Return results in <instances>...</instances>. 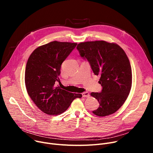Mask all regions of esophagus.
<instances>
[{"mask_svg":"<svg viewBox=\"0 0 153 153\" xmlns=\"http://www.w3.org/2000/svg\"><path fill=\"white\" fill-rule=\"evenodd\" d=\"M82 97H89V96H90L89 93L88 92H84L82 94Z\"/></svg>","mask_w":153,"mask_h":153,"instance_id":"obj_1","label":"esophagus"}]
</instances>
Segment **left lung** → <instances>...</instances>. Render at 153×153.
<instances>
[{
    "label": "left lung",
    "mask_w": 153,
    "mask_h": 153,
    "mask_svg": "<svg viewBox=\"0 0 153 153\" xmlns=\"http://www.w3.org/2000/svg\"><path fill=\"white\" fill-rule=\"evenodd\" d=\"M77 49L89 62L94 74L100 76L102 92L91 94L100 104L92 113L99 117L114 114L123 105L131 88V68L125 52L117 44L105 41L82 42Z\"/></svg>",
    "instance_id": "8db88e82"
}]
</instances>
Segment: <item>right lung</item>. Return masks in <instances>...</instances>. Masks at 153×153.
Masks as SVG:
<instances>
[{
    "instance_id": "obj_1",
    "label": "right lung",
    "mask_w": 153,
    "mask_h": 153,
    "mask_svg": "<svg viewBox=\"0 0 153 153\" xmlns=\"http://www.w3.org/2000/svg\"><path fill=\"white\" fill-rule=\"evenodd\" d=\"M77 43L51 42L32 52L25 68V82L27 93L37 107L45 114L57 115L65 111L82 94L68 92L56 87L62 62Z\"/></svg>"
}]
</instances>
